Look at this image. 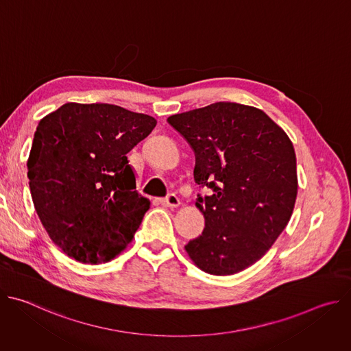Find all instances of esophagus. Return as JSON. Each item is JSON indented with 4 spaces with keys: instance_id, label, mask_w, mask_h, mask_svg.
<instances>
[{
    "instance_id": "obj_1",
    "label": "esophagus",
    "mask_w": 351,
    "mask_h": 351,
    "mask_svg": "<svg viewBox=\"0 0 351 351\" xmlns=\"http://www.w3.org/2000/svg\"><path fill=\"white\" fill-rule=\"evenodd\" d=\"M161 203L165 206V207H169V208H178L180 206V199L178 198V195L175 194H169L167 198H162Z\"/></svg>"
}]
</instances>
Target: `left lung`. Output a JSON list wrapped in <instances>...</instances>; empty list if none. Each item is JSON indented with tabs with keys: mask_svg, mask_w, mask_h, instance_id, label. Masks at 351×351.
<instances>
[{
	"mask_svg": "<svg viewBox=\"0 0 351 351\" xmlns=\"http://www.w3.org/2000/svg\"><path fill=\"white\" fill-rule=\"evenodd\" d=\"M195 154L194 180L213 190L198 197L203 234L184 250L202 271L226 276L256 264L293 214L297 197L294 147L263 110L215 103L169 117Z\"/></svg>",
	"mask_w": 351,
	"mask_h": 351,
	"instance_id": "1",
	"label": "left lung"
}]
</instances>
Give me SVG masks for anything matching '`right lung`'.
Masks as SVG:
<instances>
[{
	"mask_svg": "<svg viewBox=\"0 0 351 351\" xmlns=\"http://www.w3.org/2000/svg\"><path fill=\"white\" fill-rule=\"evenodd\" d=\"M112 104L66 103L34 133L27 178L36 213L62 252L108 263L133 240L149 202L137 193L126 154L156 128Z\"/></svg>",
	"mask_w": 351,
	"mask_h": 351,
	"instance_id": "obj_1",
	"label": "right lung"
}]
</instances>
